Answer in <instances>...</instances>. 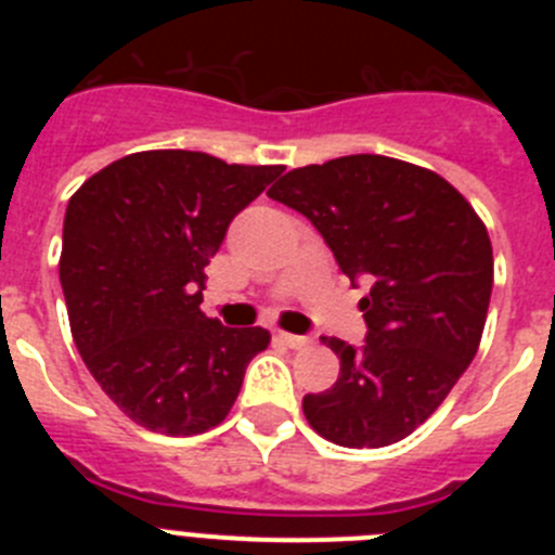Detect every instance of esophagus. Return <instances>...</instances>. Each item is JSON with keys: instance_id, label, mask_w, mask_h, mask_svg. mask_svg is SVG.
<instances>
[{"instance_id": "34e87169", "label": "esophagus", "mask_w": 555, "mask_h": 555, "mask_svg": "<svg viewBox=\"0 0 555 555\" xmlns=\"http://www.w3.org/2000/svg\"><path fill=\"white\" fill-rule=\"evenodd\" d=\"M278 338H281L286 347H292V350H302V347H308V341H311L308 336H297V333H278Z\"/></svg>"}]
</instances>
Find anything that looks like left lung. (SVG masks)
I'll return each instance as SVG.
<instances>
[{
	"label": "left lung",
	"instance_id": "1",
	"mask_svg": "<svg viewBox=\"0 0 555 555\" xmlns=\"http://www.w3.org/2000/svg\"><path fill=\"white\" fill-rule=\"evenodd\" d=\"M269 197L311 219L350 281L372 283L358 302L364 347L322 338L341 366L302 397L308 425L341 448L400 442L478 352L494 281L487 224L436 171L386 155L292 169Z\"/></svg>",
	"mask_w": 555,
	"mask_h": 555
}]
</instances>
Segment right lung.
<instances>
[{
    "label": "right lung",
    "mask_w": 555,
    "mask_h": 555,
    "mask_svg": "<svg viewBox=\"0 0 555 555\" xmlns=\"http://www.w3.org/2000/svg\"><path fill=\"white\" fill-rule=\"evenodd\" d=\"M281 171L146 150L113 160L68 199L61 286L72 336L102 391L141 428H217L272 341L263 327L219 325L199 302L230 219Z\"/></svg>",
    "instance_id": "right-lung-1"
}]
</instances>
